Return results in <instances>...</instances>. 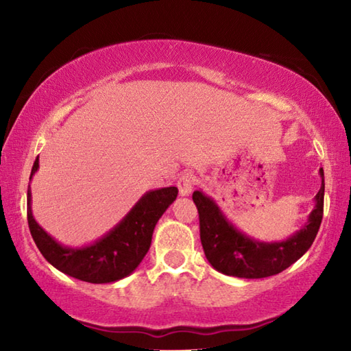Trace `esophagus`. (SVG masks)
<instances>
[{"mask_svg": "<svg viewBox=\"0 0 351 351\" xmlns=\"http://www.w3.org/2000/svg\"><path fill=\"white\" fill-rule=\"evenodd\" d=\"M193 185H195V178L190 173H185L180 181H178V189L182 193V195H190L193 191Z\"/></svg>", "mask_w": 351, "mask_h": 351, "instance_id": "esophagus-1", "label": "esophagus"}]
</instances>
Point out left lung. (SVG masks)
Here are the masks:
<instances>
[{
  "instance_id": "obj_1",
  "label": "left lung",
  "mask_w": 351,
  "mask_h": 351,
  "mask_svg": "<svg viewBox=\"0 0 351 351\" xmlns=\"http://www.w3.org/2000/svg\"><path fill=\"white\" fill-rule=\"evenodd\" d=\"M322 189L315 196V208L308 223L285 241L264 243L244 235L226 220L220 208L202 191L193 193V202L199 211L200 241L206 259L215 270L244 279H261L285 270L302 258L314 243L323 220L324 171Z\"/></svg>"
}]
</instances>
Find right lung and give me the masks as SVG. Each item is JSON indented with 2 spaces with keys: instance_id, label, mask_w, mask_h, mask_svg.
Returning a JSON list of instances; mask_svg holds the SVG:
<instances>
[{
  "instance_id": "obj_1",
  "label": "right lung",
  "mask_w": 351,
  "mask_h": 351,
  "mask_svg": "<svg viewBox=\"0 0 351 351\" xmlns=\"http://www.w3.org/2000/svg\"><path fill=\"white\" fill-rule=\"evenodd\" d=\"M39 169L36 158L32 175ZM178 196L176 187L147 191L116 228L86 247H64L39 226L32 213V190L27 191V219L33 240L43 258L57 270L90 283H110L130 276L151 247L156 221Z\"/></svg>"
}]
</instances>
